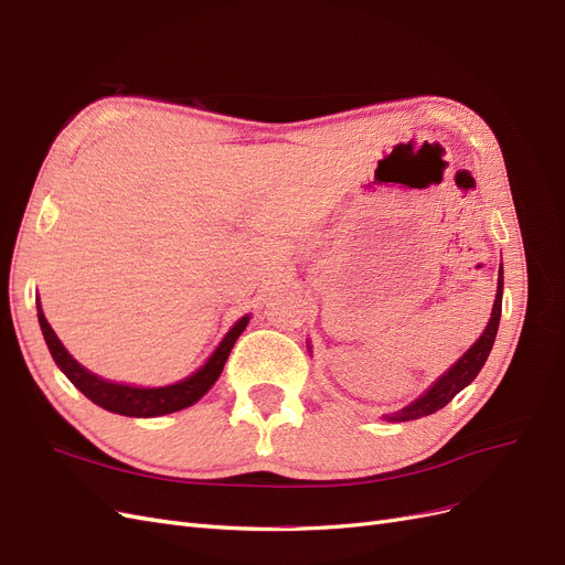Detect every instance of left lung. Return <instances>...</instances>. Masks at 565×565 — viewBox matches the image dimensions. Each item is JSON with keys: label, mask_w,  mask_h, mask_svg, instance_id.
<instances>
[{"label": "left lung", "mask_w": 565, "mask_h": 565, "mask_svg": "<svg viewBox=\"0 0 565 565\" xmlns=\"http://www.w3.org/2000/svg\"><path fill=\"white\" fill-rule=\"evenodd\" d=\"M502 287H504V278H502V266H500V278H498V295H494V303H492V313H490V322L488 328L483 330V334L478 337L476 344L459 358V361L443 374V377L419 396L415 403H409L407 407L398 409V413L384 415V419L388 422H409V419H419L426 415L438 413L440 407H446L457 393L469 386L476 374L481 372V367L486 365L490 349L494 344V337H498V328H500V316H502Z\"/></svg>", "instance_id": "obj_1"}]
</instances>
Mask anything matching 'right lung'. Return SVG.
Segmentation results:
<instances>
[{
  "label": "right lung",
  "instance_id": "add662e5",
  "mask_svg": "<svg viewBox=\"0 0 565 565\" xmlns=\"http://www.w3.org/2000/svg\"><path fill=\"white\" fill-rule=\"evenodd\" d=\"M38 318H40V328H42L46 347H49L51 355H54V361L65 377L71 380L92 403L108 409V413H117L125 417H160V415L177 413V409H183L188 405L198 403L218 380L221 370H224V365L228 361V353H231L233 344L237 341V337L243 334V330L249 322V316L237 320L231 328V332L224 337V341L218 344V349L210 355V361L204 363L198 372H193L191 377H185V380H181L177 384H169V386L141 388V386L115 384L108 380H100L98 374L89 372L87 367H82L75 358L65 351L56 332L51 330V324L46 322V318L42 313L40 299H38Z\"/></svg>",
  "mask_w": 565,
  "mask_h": 565
}]
</instances>
